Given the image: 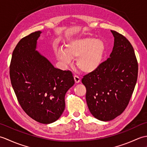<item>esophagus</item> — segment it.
I'll return each mask as SVG.
<instances>
[{"label": "esophagus", "instance_id": "34e87169", "mask_svg": "<svg viewBox=\"0 0 147 147\" xmlns=\"http://www.w3.org/2000/svg\"><path fill=\"white\" fill-rule=\"evenodd\" d=\"M74 82H75L76 83H78L79 82H80V80H81L80 78L78 75H76V74L74 76Z\"/></svg>", "mask_w": 147, "mask_h": 147}]
</instances>
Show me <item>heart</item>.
<instances>
[{
    "label": "heart",
    "instance_id": "1",
    "mask_svg": "<svg viewBox=\"0 0 147 147\" xmlns=\"http://www.w3.org/2000/svg\"><path fill=\"white\" fill-rule=\"evenodd\" d=\"M105 52L104 42L92 38L74 40L64 50L57 53V57L65 63H69L71 59L76 58L78 68L85 73H91L101 65Z\"/></svg>",
    "mask_w": 147,
    "mask_h": 147
}]
</instances>
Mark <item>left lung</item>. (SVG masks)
I'll list each match as a JSON object with an SVG mask.
<instances>
[{
  "mask_svg": "<svg viewBox=\"0 0 147 147\" xmlns=\"http://www.w3.org/2000/svg\"><path fill=\"white\" fill-rule=\"evenodd\" d=\"M114 47L107 60L94 71L84 76L86 100L95 118L114 119L128 105L138 78V65L133 46L125 36L111 30Z\"/></svg>",
  "mask_w": 147,
  "mask_h": 147,
  "instance_id": "left-lung-1",
  "label": "left lung"
}]
</instances>
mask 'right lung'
<instances>
[{
    "instance_id": "1",
    "label": "right lung",
    "mask_w": 147,
    "mask_h": 147,
    "mask_svg": "<svg viewBox=\"0 0 147 147\" xmlns=\"http://www.w3.org/2000/svg\"><path fill=\"white\" fill-rule=\"evenodd\" d=\"M40 31L20 40L12 52L10 79L19 104L38 123L50 124L61 117L65 95L74 84L70 71L55 68L36 51Z\"/></svg>"
}]
</instances>
